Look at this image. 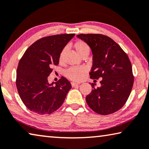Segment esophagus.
I'll return each mask as SVG.
<instances>
[{
	"mask_svg": "<svg viewBox=\"0 0 149 149\" xmlns=\"http://www.w3.org/2000/svg\"><path fill=\"white\" fill-rule=\"evenodd\" d=\"M71 85H72V87H78V86L79 85V83H74V82H72V83H71Z\"/></svg>",
	"mask_w": 149,
	"mask_h": 149,
	"instance_id": "34e87169",
	"label": "esophagus"
}]
</instances>
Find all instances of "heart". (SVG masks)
I'll return each instance as SVG.
<instances>
[{"label":"heart","instance_id":"obj_1","mask_svg":"<svg viewBox=\"0 0 149 149\" xmlns=\"http://www.w3.org/2000/svg\"><path fill=\"white\" fill-rule=\"evenodd\" d=\"M73 47L80 56L83 57L85 56H88L90 52V47L83 40H77L74 43ZM66 49L63 48L60 51L58 56V60L60 64L64 62V58H65ZM86 72L85 67H71L66 70L64 72V75L68 79L74 81H79L83 78L84 74Z\"/></svg>","mask_w":149,"mask_h":149}]
</instances>
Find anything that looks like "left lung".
<instances>
[{
  "label": "left lung",
  "mask_w": 149,
  "mask_h": 149,
  "mask_svg": "<svg viewBox=\"0 0 149 149\" xmlns=\"http://www.w3.org/2000/svg\"><path fill=\"white\" fill-rule=\"evenodd\" d=\"M77 38L89 45L93 54L90 78H101V87L95 88L86 97L88 105L101 115L117 111L128 100L134 83L132 64L121 47L102 34H79Z\"/></svg>",
  "instance_id": "1"
}]
</instances>
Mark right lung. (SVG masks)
<instances>
[{
  "instance_id": "obj_1",
  "label": "right lung",
  "mask_w": 149,
  "mask_h": 149,
  "mask_svg": "<svg viewBox=\"0 0 149 149\" xmlns=\"http://www.w3.org/2000/svg\"><path fill=\"white\" fill-rule=\"evenodd\" d=\"M74 33L58 34L40 39L25 52L17 70L16 86L23 103L30 111L50 114L62 105L71 84L62 77L55 85L48 77L59 63L60 51Z\"/></svg>"
}]
</instances>
